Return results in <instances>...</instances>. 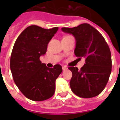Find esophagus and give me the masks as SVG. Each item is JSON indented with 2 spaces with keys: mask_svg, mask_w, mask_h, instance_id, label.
<instances>
[{
  "mask_svg": "<svg viewBox=\"0 0 120 120\" xmlns=\"http://www.w3.org/2000/svg\"><path fill=\"white\" fill-rule=\"evenodd\" d=\"M68 69V68L66 67V66H63L62 67V70H67Z\"/></svg>",
  "mask_w": 120,
  "mask_h": 120,
  "instance_id": "1",
  "label": "esophagus"
}]
</instances>
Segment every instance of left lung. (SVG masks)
<instances>
[{
    "label": "left lung",
    "instance_id": "obj_1",
    "mask_svg": "<svg viewBox=\"0 0 120 120\" xmlns=\"http://www.w3.org/2000/svg\"><path fill=\"white\" fill-rule=\"evenodd\" d=\"M76 40L74 53L78 59L85 58L80 69L70 67L71 91L78 97L89 98L100 94L106 86L112 71V56L109 46L102 35L88 23L73 28H62Z\"/></svg>",
    "mask_w": 120,
    "mask_h": 120
}]
</instances>
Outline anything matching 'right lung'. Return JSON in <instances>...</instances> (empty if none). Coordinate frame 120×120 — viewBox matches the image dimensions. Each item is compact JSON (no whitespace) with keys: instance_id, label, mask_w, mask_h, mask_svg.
<instances>
[{"instance_id":"right-lung-1","label":"right lung","mask_w":120,"mask_h":120,"mask_svg":"<svg viewBox=\"0 0 120 120\" xmlns=\"http://www.w3.org/2000/svg\"><path fill=\"white\" fill-rule=\"evenodd\" d=\"M58 29L31 25L20 34L14 45L10 61L13 79L20 91L31 100H46L55 93V80L62 73V66L47 67L40 56L46 53L48 43Z\"/></svg>"}]
</instances>
